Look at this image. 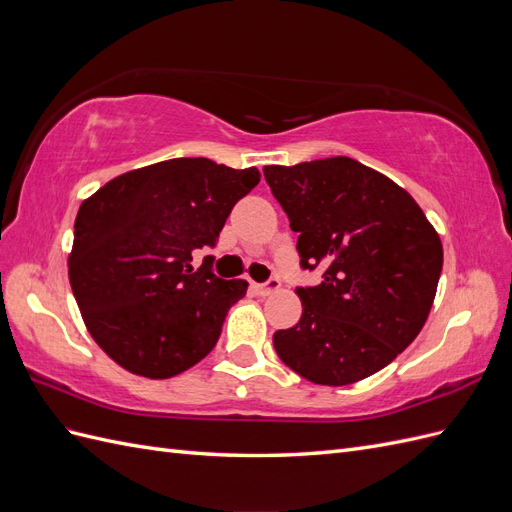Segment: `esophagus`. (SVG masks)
I'll return each mask as SVG.
<instances>
[{
	"mask_svg": "<svg viewBox=\"0 0 512 512\" xmlns=\"http://www.w3.org/2000/svg\"><path fill=\"white\" fill-rule=\"evenodd\" d=\"M280 286H282L280 277H269V280H267L265 284H252V288H254L258 294H262V297H267V294H271V292H275V290H280Z\"/></svg>",
	"mask_w": 512,
	"mask_h": 512,
	"instance_id": "esophagus-1",
	"label": "esophagus"
}]
</instances>
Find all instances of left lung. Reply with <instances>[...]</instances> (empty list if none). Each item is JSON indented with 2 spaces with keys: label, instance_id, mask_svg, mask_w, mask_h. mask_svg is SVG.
Listing matches in <instances>:
<instances>
[{
  "label": "left lung",
  "instance_id": "1",
  "mask_svg": "<svg viewBox=\"0 0 512 512\" xmlns=\"http://www.w3.org/2000/svg\"><path fill=\"white\" fill-rule=\"evenodd\" d=\"M299 232L303 316L275 331L280 359L314 384L346 386L389 365L421 333L442 273V243L416 200L346 156L265 166Z\"/></svg>",
  "mask_w": 512,
  "mask_h": 512
}]
</instances>
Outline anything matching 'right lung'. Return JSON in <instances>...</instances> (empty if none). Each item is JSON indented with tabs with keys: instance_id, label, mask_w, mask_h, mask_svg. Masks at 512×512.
<instances>
[{
	"instance_id": "1",
	"label": "right lung",
	"mask_w": 512,
	"mask_h": 512,
	"mask_svg": "<svg viewBox=\"0 0 512 512\" xmlns=\"http://www.w3.org/2000/svg\"><path fill=\"white\" fill-rule=\"evenodd\" d=\"M256 168L175 158L108 181L76 213L68 275L96 344L123 369L173 378L215 348L245 280H222L211 258L232 207L258 185Z\"/></svg>"
}]
</instances>
